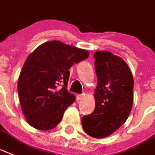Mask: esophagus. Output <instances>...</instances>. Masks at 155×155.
Masks as SVG:
<instances>
[{
    "mask_svg": "<svg viewBox=\"0 0 155 155\" xmlns=\"http://www.w3.org/2000/svg\"><path fill=\"white\" fill-rule=\"evenodd\" d=\"M85 97V93H82V94H79V95L77 96V99L78 100V101H80V100L83 99V98Z\"/></svg>",
    "mask_w": 155,
    "mask_h": 155,
    "instance_id": "obj_1",
    "label": "esophagus"
}]
</instances>
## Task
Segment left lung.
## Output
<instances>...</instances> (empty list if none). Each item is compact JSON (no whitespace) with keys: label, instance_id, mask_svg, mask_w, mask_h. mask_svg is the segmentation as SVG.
Returning <instances> with one entry per match:
<instances>
[{"label":"left lung","instance_id":"obj_1","mask_svg":"<svg viewBox=\"0 0 155 155\" xmlns=\"http://www.w3.org/2000/svg\"><path fill=\"white\" fill-rule=\"evenodd\" d=\"M97 85L93 113L82 117L86 134L102 139L112 135L128 118L133 105L132 74L122 58L109 51L94 53Z\"/></svg>","mask_w":155,"mask_h":155}]
</instances>
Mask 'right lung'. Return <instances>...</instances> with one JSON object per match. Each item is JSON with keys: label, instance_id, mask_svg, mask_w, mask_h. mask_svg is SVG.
Here are the masks:
<instances>
[{"label": "right lung", "instance_id": "right-lung-1", "mask_svg": "<svg viewBox=\"0 0 155 155\" xmlns=\"http://www.w3.org/2000/svg\"><path fill=\"white\" fill-rule=\"evenodd\" d=\"M86 50L58 40L41 44L28 56L18 78L21 109L28 124L41 131L55 127L75 101L67 91L70 71L85 59ZM64 84L59 89L58 85Z\"/></svg>", "mask_w": 155, "mask_h": 155}]
</instances>
